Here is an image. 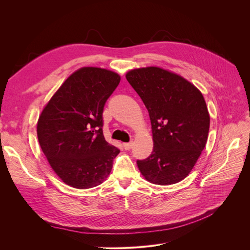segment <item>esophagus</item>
Segmentation results:
<instances>
[{"instance_id": "34e87169", "label": "esophagus", "mask_w": 250, "mask_h": 250, "mask_svg": "<svg viewBox=\"0 0 250 250\" xmlns=\"http://www.w3.org/2000/svg\"><path fill=\"white\" fill-rule=\"evenodd\" d=\"M123 146H124L125 150H129V149H132V147H133V143H132V142H129V143H124Z\"/></svg>"}]
</instances>
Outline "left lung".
Masks as SVG:
<instances>
[{
	"label": "left lung",
	"mask_w": 250,
	"mask_h": 250,
	"mask_svg": "<svg viewBox=\"0 0 250 250\" xmlns=\"http://www.w3.org/2000/svg\"><path fill=\"white\" fill-rule=\"evenodd\" d=\"M125 77L152 125L153 152L137 160L138 167L155 185H173L187 177L206 146L209 115L203 94L186 79L157 67L136 69Z\"/></svg>",
	"instance_id": "obj_1"
}]
</instances>
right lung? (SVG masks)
<instances>
[{"mask_svg":"<svg viewBox=\"0 0 250 250\" xmlns=\"http://www.w3.org/2000/svg\"><path fill=\"white\" fill-rule=\"evenodd\" d=\"M120 81L114 72L82 68L63 82L39 116V145L65 185L91 188L109 175L120 149L104 139L102 113Z\"/></svg>","mask_w":250,"mask_h":250,"instance_id":"add662e5","label":"right lung"}]
</instances>
